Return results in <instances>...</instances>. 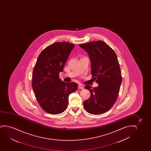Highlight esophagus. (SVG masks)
I'll return each mask as SVG.
<instances>
[{"label":"esophagus","mask_w":151,"mask_h":151,"mask_svg":"<svg viewBox=\"0 0 151 151\" xmlns=\"http://www.w3.org/2000/svg\"><path fill=\"white\" fill-rule=\"evenodd\" d=\"M78 89H84V88H83V86H82L81 85H78Z\"/></svg>","instance_id":"1"}]
</instances>
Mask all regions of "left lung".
<instances>
[{"label": "left lung", "instance_id": "1", "mask_svg": "<svg viewBox=\"0 0 151 151\" xmlns=\"http://www.w3.org/2000/svg\"><path fill=\"white\" fill-rule=\"evenodd\" d=\"M88 52L91 62V74L99 86L85 89L91 92L89 99L83 101L88 113L95 115L104 114L114 106L118 98L122 83V75L118 58L114 50L101 41L80 44Z\"/></svg>", "mask_w": 151, "mask_h": 151}]
</instances>
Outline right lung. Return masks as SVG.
<instances>
[{
    "label": "right lung",
    "instance_id": "right-lung-1",
    "mask_svg": "<svg viewBox=\"0 0 151 151\" xmlns=\"http://www.w3.org/2000/svg\"><path fill=\"white\" fill-rule=\"evenodd\" d=\"M73 44L56 42L46 47L37 58L33 70L32 87L42 108L48 114H58L66 109L68 96L76 90V83H66L59 79V73L72 50Z\"/></svg>",
    "mask_w": 151,
    "mask_h": 151
}]
</instances>
